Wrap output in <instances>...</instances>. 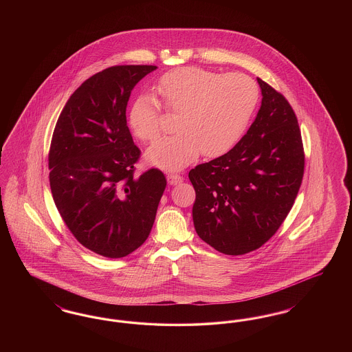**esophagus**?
Instances as JSON below:
<instances>
[{
    "mask_svg": "<svg viewBox=\"0 0 352 352\" xmlns=\"http://www.w3.org/2000/svg\"><path fill=\"white\" fill-rule=\"evenodd\" d=\"M168 182L171 186H175V184H179L181 182H184V177H181L179 174H168Z\"/></svg>",
    "mask_w": 352,
    "mask_h": 352,
    "instance_id": "obj_1",
    "label": "esophagus"
}]
</instances>
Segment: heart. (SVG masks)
<instances>
[{
    "instance_id": "1",
    "label": "heart",
    "mask_w": 352,
    "mask_h": 352,
    "mask_svg": "<svg viewBox=\"0 0 352 352\" xmlns=\"http://www.w3.org/2000/svg\"><path fill=\"white\" fill-rule=\"evenodd\" d=\"M158 94L168 112L177 113L174 131L145 153L146 162L168 171L181 170L203 154L217 158L231 151L245 132L258 102V87L244 74H220L199 67L171 69L161 76ZM131 131L141 141L160 132V104L138 95L128 111Z\"/></svg>"
}]
</instances>
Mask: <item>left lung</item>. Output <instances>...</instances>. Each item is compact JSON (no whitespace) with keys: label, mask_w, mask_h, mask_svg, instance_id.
Segmentation results:
<instances>
[{"label":"left lung","mask_w":352,"mask_h":352,"mask_svg":"<svg viewBox=\"0 0 352 352\" xmlns=\"http://www.w3.org/2000/svg\"><path fill=\"white\" fill-rule=\"evenodd\" d=\"M261 107L228 153L191 168L198 236L224 254H244L280 228L301 187L305 155L290 104L257 78Z\"/></svg>","instance_id":"left-lung-1"}]
</instances>
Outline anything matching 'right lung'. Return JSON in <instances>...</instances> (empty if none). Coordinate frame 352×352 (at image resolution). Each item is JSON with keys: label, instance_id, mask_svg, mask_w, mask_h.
I'll return each instance as SVG.
<instances>
[{"label": "right lung", "instance_id": "1", "mask_svg": "<svg viewBox=\"0 0 352 352\" xmlns=\"http://www.w3.org/2000/svg\"><path fill=\"white\" fill-rule=\"evenodd\" d=\"M155 66H115L87 79L68 99L51 140L55 206L76 240L120 258L151 234L166 187L162 171L133 177L140 149L126 125L135 84Z\"/></svg>", "mask_w": 352, "mask_h": 352}]
</instances>
